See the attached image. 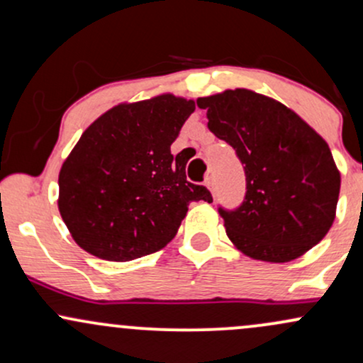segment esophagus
I'll return each instance as SVG.
<instances>
[{
	"label": "esophagus",
	"instance_id": "1",
	"mask_svg": "<svg viewBox=\"0 0 363 363\" xmlns=\"http://www.w3.org/2000/svg\"><path fill=\"white\" fill-rule=\"evenodd\" d=\"M205 184H206L208 189L211 191V193H215V177H213V176H210V177H208L206 181H205Z\"/></svg>",
	"mask_w": 363,
	"mask_h": 363
}]
</instances>
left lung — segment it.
Listing matches in <instances>:
<instances>
[{"mask_svg":"<svg viewBox=\"0 0 363 363\" xmlns=\"http://www.w3.org/2000/svg\"><path fill=\"white\" fill-rule=\"evenodd\" d=\"M208 128L245 170L244 203L220 208L232 244L252 259L286 262L319 244L336 216L341 176L328 143L297 112L247 89L199 97Z\"/></svg>","mask_w":363,"mask_h":363,"instance_id":"1","label":"left lung"}]
</instances>
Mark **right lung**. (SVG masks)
Segmentation results:
<instances>
[{
    "label": "right lung",
    "mask_w": 363,
    "mask_h": 363,
    "mask_svg": "<svg viewBox=\"0 0 363 363\" xmlns=\"http://www.w3.org/2000/svg\"><path fill=\"white\" fill-rule=\"evenodd\" d=\"M194 107L160 94L118 104L83 131L57 181L61 218L83 251L118 262L157 252L176 237L189 203L213 201L170 153Z\"/></svg>",
    "instance_id": "add662e5"
}]
</instances>
